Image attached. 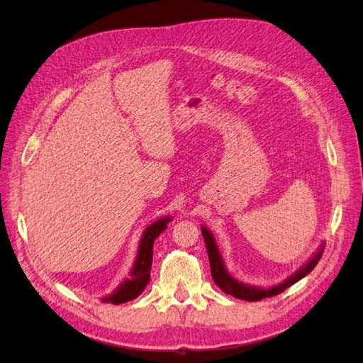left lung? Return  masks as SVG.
<instances>
[{"instance_id": "obj_1", "label": "left lung", "mask_w": 363, "mask_h": 363, "mask_svg": "<svg viewBox=\"0 0 363 363\" xmlns=\"http://www.w3.org/2000/svg\"><path fill=\"white\" fill-rule=\"evenodd\" d=\"M201 233H203L204 242H206L208 262H211V271H212L213 281L218 284V288L224 291L225 294L233 295L235 298L245 300V301H259V300H263V298H269V296L277 295V294L283 292L286 288L292 286L294 283H296L298 280H301L303 277H306L307 274H309L316 267V263L320 262V259L323 256L324 247H325V244L323 242L321 247L313 252V256L309 260H307L301 268L296 269L292 274V276H289L286 280H283L279 284H274V286H271V288H260V286H252V284L242 283V281H239V280H236V279L230 276V272L224 265L223 256H221V252H219L218 244H216V240H215L212 232L207 227L201 225Z\"/></svg>"}]
</instances>
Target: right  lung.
<instances>
[{"mask_svg": "<svg viewBox=\"0 0 363 363\" xmlns=\"http://www.w3.org/2000/svg\"><path fill=\"white\" fill-rule=\"evenodd\" d=\"M172 221L171 216H163L157 221L150 224L142 235L138 247V256L135 259L133 268L130 269V277L124 279L119 283V286L111 294L101 298L103 303L123 304L127 301L135 300L139 296L150 281V271L152 263V245H155L156 238L167 230L168 223Z\"/></svg>", "mask_w": 363, "mask_h": 363, "instance_id": "1", "label": "right lung"}]
</instances>
